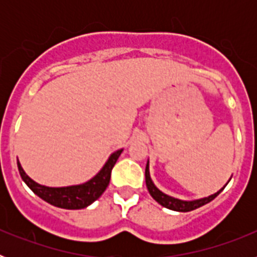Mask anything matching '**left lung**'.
Segmentation results:
<instances>
[{"instance_id":"1","label":"left lung","mask_w":257,"mask_h":257,"mask_svg":"<svg viewBox=\"0 0 257 257\" xmlns=\"http://www.w3.org/2000/svg\"><path fill=\"white\" fill-rule=\"evenodd\" d=\"M229 181H230V179H229ZM145 184H147L149 194L153 197L154 201L158 202V203H160L161 206H163V207L169 208V210L172 211H179V212H189V211L196 210V208L201 207V206H205L206 203L211 202L213 198H216L226 185L225 184V185H224L220 190H217L216 193H213V194H211V196L208 197H203V198L190 199V201H184V199L175 198V197H171L169 196V194L163 193L162 190H160L156 185H154L153 180H152L151 178V172H149V160L148 162H147V166H145Z\"/></svg>"}]
</instances>
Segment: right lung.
I'll return each mask as SVG.
<instances>
[{"label":"right lung","instance_id":"add662e5","mask_svg":"<svg viewBox=\"0 0 257 257\" xmlns=\"http://www.w3.org/2000/svg\"><path fill=\"white\" fill-rule=\"evenodd\" d=\"M122 152L123 149L113 152L106 160V162L104 163L100 171L97 172L94 178H91L86 183L68 185V187H46V185L36 183L23 170L19 160H18V169H19V174L23 181L28 185L29 189L35 193L36 196L44 199L45 202L55 206V207L65 208V210H81V208H86L87 206L94 203L103 194L104 190L108 187L109 180H110V172H112L113 166L115 165L118 157L121 156Z\"/></svg>","mask_w":257,"mask_h":257}]
</instances>
